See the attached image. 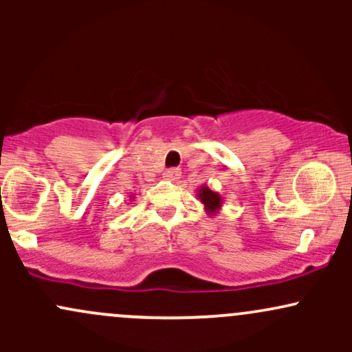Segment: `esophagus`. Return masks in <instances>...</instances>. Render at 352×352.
<instances>
[{
  "instance_id": "34e87169",
  "label": "esophagus",
  "mask_w": 352,
  "mask_h": 352,
  "mask_svg": "<svg viewBox=\"0 0 352 352\" xmlns=\"http://www.w3.org/2000/svg\"><path fill=\"white\" fill-rule=\"evenodd\" d=\"M180 175H182L180 168H168V170H165V173H164L165 179H168V180L180 179Z\"/></svg>"
}]
</instances>
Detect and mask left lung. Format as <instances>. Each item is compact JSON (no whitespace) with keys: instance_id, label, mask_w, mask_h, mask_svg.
<instances>
[{"instance_id":"8db88e82","label":"left lung","mask_w":352,"mask_h":352,"mask_svg":"<svg viewBox=\"0 0 352 352\" xmlns=\"http://www.w3.org/2000/svg\"><path fill=\"white\" fill-rule=\"evenodd\" d=\"M197 197H199L201 205H204V210L210 217H215L221 210V207H223V197L218 192L210 190L207 185H201V187L197 190Z\"/></svg>"}]
</instances>
